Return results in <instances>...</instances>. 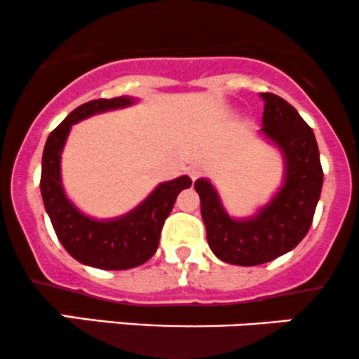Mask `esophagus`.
<instances>
[{"label": "esophagus", "mask_w": 359, "mask_h": 359, "mask_svg": "<svg viewBox=\"0 0 359 359\" xmlns=\"http://www.w3.org/2000/svg\"><path fill=\"white\" fill-rule=\"evenodd\" d=\"M188 175H190V178L195 181L200 175H202V169H200L198 165H191V168H188Z\"/></svg>", "instance_id": "34e87169"}]
</instances>
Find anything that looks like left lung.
Masks as SVG:
<instances>
[{
  "label": "left lung",
  "mask_w": 359,
  "mask_h": 359,
  "mask_svg": "<svg viewBox=\"0 0 359 359\" xmlns=\"http://www.w3.org/2000/svg\"><path fill=\"white\" fill-rule=\"evenodd\" d=\"M262 130L284 157V183L255 215L233 219L209 180H196L207 241L226 264L252 267L291 252L306 236L323 183L315 133L298 111L271 92H262Z\"/></svg>",
  "instance_id": "left-lung-1"
}]
</instances>
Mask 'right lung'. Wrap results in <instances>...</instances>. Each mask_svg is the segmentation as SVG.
Masks as SVG:
<instances>
[{"instance_id":"right-lung-1","label":"right lung","mask_w":359,"mask_h":359,"mask_svg":"<svg viewBox=\"0 0 359 359\" xmlns=\"http://www.w3.org/2000/svg\"><path fill=\"white\" fill-rule=\"evenodd\" d=\"M133 102V97L121 95L82 104L53 130L42 152V202L57 240L80 264L104 271H126L145 264L159 246L161 231L171 214L176 196L191 184L188 176L161 183L132 212L107 221H97L82 214L65 195L61 152L72 126L88 116L132 106Z\"/></svg>"}]
</instances>
